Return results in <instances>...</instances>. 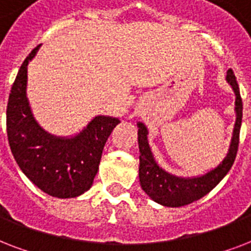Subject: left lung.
<instances>
[{
  "mask_svg": "<svg viewBox=\"0 0 251 251\" xmlns=\"http://www.w3.org/2000/svg\"><path fill=\"white\" fill-rule=\"evenodd\" d=\"M226 80L232 86L236 94V124H234L233 137L230 141L229 150L224 160L212 171L206 175L183 178L169 175L161 169L155 161L151 149L147 141V127L142 122H138V143H139V181L146 194L155 202L167 207H181L190 204L208 194L232 168L237 155L240 143V129L242 122V99L240 95L237 80L232 69L226 72Z\"/></svg>",
  "mask_w": 251,
  "mask_h": 251,
  "instance_id": "1",
  "label": "left lung"
}]
</instances>
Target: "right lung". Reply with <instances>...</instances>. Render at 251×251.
<instances>
[{
	"instance_id": "obj_1",
	"label": "right lung",
	"mask_w": 251,
	"mask_h": 251,
	"mask_svg": "<svg viewBox=\"0 0 251 251\" xmlns=\"http://www.w3.org/2000/svg\"><path fill=\"white\" fill-rule=\"evenodd\" d=\"M39 48L22 64L10 91L7 139L17 164L40 190L56 198H74L94 182L106 139L120 120L98 116L73 138L54 137L41 129L25 96L27 66Z\"/></svg>"
}]
</instances>
